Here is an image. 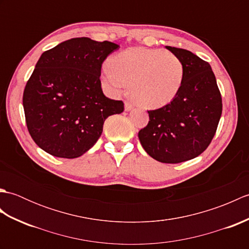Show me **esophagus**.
Segmentation results:
<instances>
[{
  "mask_svg": "<svg viewBox=\"0 0 249 249\" xmlns=\"http://www.w3.org/2000/svg\"><path fill=\"white\" fill-rule=\"evenodd\" d=\"M124 108H125V111H130L131 109L134 108V105L129 103V102H125L124 103Z\"/></svg>",
  "mask_w": 249,
  "mask_h": 249,
  "instance_id": "34e87169",
  "label": "esophagus"
}]
</instances>
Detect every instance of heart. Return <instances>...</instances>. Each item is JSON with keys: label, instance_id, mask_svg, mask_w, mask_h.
Masks as SVG:
<instances>
[{"label": "heart", "instance_id": "obj_1", "mask_svg": "<svg viewBox=\"0 0 249 249\" xmlns=\"http://www.w3.org/2000/svg\"><path fill=\"white\" fill-rule=\"evenodd\" d=\"M178 56L162 49L136 47L110 59L102 71V81L111 93L120 94L129 84L130 96L141 107H165L178 96L184 81Z\"/></svg>", "mask_w": 249, "mask_h": 249}]
</instances>
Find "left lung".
<instances>
[{
	"label": "left lung",
	"instance_id": "8db88e82",
	"mask_svg": "<svg viewBox=\"0 0 249 249\" xmlns=\"http://www.w3.org/2000/svg\"><path fill=\"white\" fill-rule=\"evenodd\" d=\"M166 48L183 62V86L170 104L147 111L150 121L138 137L154 160L178 163L193 160L206 150L217 129L223 103L208 62L188 50Z\"/></svg>",
	"mask_w": 249,
	"mask_h": 249
}]
</instances>
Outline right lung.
Instances as JSON below:
<instances>
[{"instance_id":"obj_1","label":"right lung","mask_w":249,"mask_h":249,"mask_svg":"<svg viewBox=\"0 0 249 249\" xmlns=\"http://www.w3.org/2000/svg\"><path fill=\"white\" fill-rule=\"evenodd\" d=\"M120 46L89 37L63 41L45 51L23 92L25 122L41 150L77 158L96 143L105 120L124 111L122 100L106 97L103 62Z\"/></svg>"}]
</instances>
